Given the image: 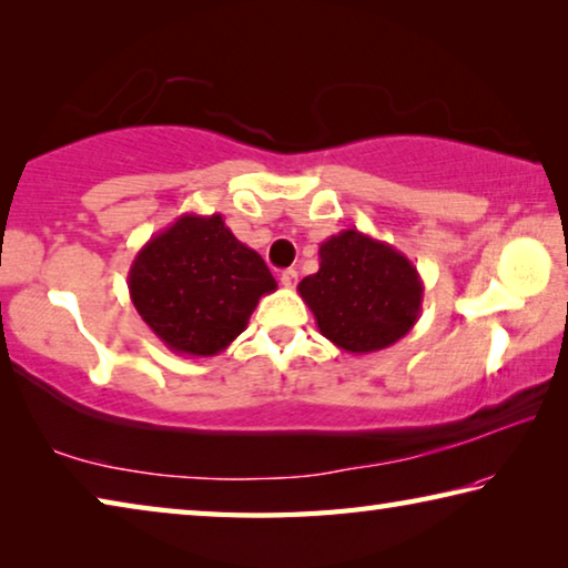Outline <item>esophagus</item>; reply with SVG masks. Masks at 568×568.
<instances>
[{
	"label": "esophagus",
	"mask_w": 568,
	"mask_h": 568,
	"mask_svg": "<svg viewBox=\"0 0 568 568\" xmlns=\"http://www.w3.org/2000/svg\"><path fill=\"white\" fill-rule=\"evenodd\" d=\"M297 283V271H293V267H287V271L281 273V285L283 287H295Z\"/></svg>",
	"instance_id": "34e87169"
}]
</instances>
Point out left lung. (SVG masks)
I'll use <instances>...</instances> for the list:
<instances>
[{"label":"left lung","mask_w":568,"mask_h":568,"mask_svg":"<svg viewBox=\"0 0 568 568\" xmlns=\"http://www.w3.org/2000/svg\"><path fill=\"white\" fill-rule=\"evenodd\" d=\"M321 267L297 283L318 331L345 353H376L416 325L423 281L406 255L361 230L331 235Z\"/></svg>","instance_id":"left-lung-1"}]
</instances>
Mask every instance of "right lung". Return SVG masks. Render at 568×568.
Listing matches in <instances>:
<instances>
[{
	"label": "right lung",
	"instance_id": "right-lung-1",
	"mask_svg": "<svg viewBox=\"0 0 568 568\" xmlns=\"http://www.w3.org/2000/svg\"><path fill=\"white\" fill-rule=\"evenodd\" d=\"M128 287L140 318L172 353L210 358L247 328L277 283L223 215L187 213L142 245Z\"/></svg>",
	"mask_w": 568,
	"mask_h": 568
}]
</instances>
